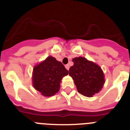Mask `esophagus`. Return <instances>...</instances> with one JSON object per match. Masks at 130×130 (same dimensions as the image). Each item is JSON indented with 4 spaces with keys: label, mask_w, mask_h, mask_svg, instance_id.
<instances>
[{
    "label": "esophagus",
    "mask_w": 130,
    "mask_h": 130,
    "mask_svg": "<svg viewBox=\"0 0 130 130\" xmlns=\"http://www.w3.org/2000/svg\"><path fill=\"white\" fill-rule=\"evenodd\" d=\"M65 68H66V70H68L69 69H70V66H69L68 64H66V66H65Z\"/></svg>",
    "instance_id": "obj_1"
}]
</instances>
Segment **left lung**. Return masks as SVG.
I'll return each instance as SVG.
<instances>
[{"label":"left lung","instance_id":"left-lung-1","mask_svg":"<svg viewBox=\"0 0 130 130\" xmlns=\"http://www.w3.org/2000/svg\"><path fill=\"white\" fill-rule=\"evenodd\" d=\"M72 61L73 66L68 73L74 80L77 91L87 97L99 92L105 83L101 68L84 57H76Z\"/></svg>","mask_w":130,"mask_h":130}]
</instances>
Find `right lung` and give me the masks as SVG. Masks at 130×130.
I'll use <instances>...</instances> for the list:
<instances>
[{
    "label": "right lung",
    "mask_w": 130,
    "mask_h": 130,
    "mask_svg": "<svg viewBox=\"0 0 130 130\" xmlns=\"http://www.w3.org/2000/svg\"><path fill=\"white\" fill-rule=\"evenodd\" d=\"M68 74L62 62L50 56L34 68L33 86L43 96H53L59 90L61 79Z\"/></svg>",
    "instance_id": "right-lung-1"
}]
</instances>
